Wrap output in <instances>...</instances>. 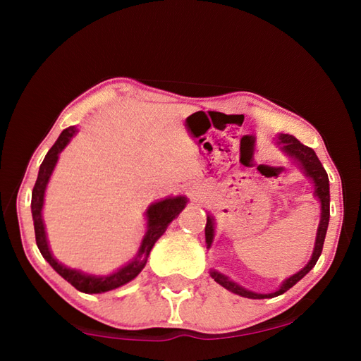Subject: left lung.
<instances>
[{
	"label": "left lung",
	"mask_w": 361,
	"mask_h": 361,
	"mask_svg": "<svg viewBox=\"0 0 361 361\" xmlns=\"http://www.w3.org/2000/svg\"><path fill=\"white\" fill-rule=\"evenodd\" d=\"M279 145L282 146V149L286 152V154L296 159V161L299 162V166L304 169L305 175H307L309 178L314 181L315 195L319 197L320 204H322V219H320V224H319V231H317L314 255H312V258H310V261L307 262V266L301 269V271L295 274V276L286 279L283 285L280 286V290H277L276 293H269V295H259V293L248 291L245 288H242V286H239L237 283L231 282V280L226 276H223V274H219L216 271L210 272L212 279H215L216 283L224 286L226 290H229L232 293H235V295L243 296V298L264 299V298H274V296L283 295L285 291H288L293 285H296L299 280H301L305 276V274H307L310 269H312L317 264V261H319L320 255H322V250H323V242H325L328 221H329V180H328L326 170L323 169L322 162L319 161V157H317V154H315V151L312 148H309V146L302 145L296 137L288 135V133H282V135L279 137ZM213 224H215V223H213L212 216H207V224H205L207 247H210L212 242H213V232H215V229H213Z\"/></svg>",
	"instance_id": "left-lung-1"
}]
</instances>
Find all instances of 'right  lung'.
Instances as JSON below:
<instances>
[{
	"label": "right lung",
	"instance_id": "obj_1",
	"mask_svg": "<svg viewBox=\"0 0 361 361\" xmlns=\"http://www.w3.org/2000/svg\"><path fill=\"white\" fill-rule=\"evenodd\" d=\"M75 132H76V127H68V129H65L62 133H60L57 142L54 143L51 149H49L44 161H42L39 167L38 178H36L33 192H32V215H33V224H35L36 245H38L42 258L56 269L66 282L75 286L76 290L82 293H103V291L118 288L121 285H126L127 282H130V280L135 279L138 274L142 272L152 245H154L159 237L166 232L167 226L173 221V218L180 215V212L185 209L188 200L186 197H183V195H178V197H169V199L161 200V202L152 204L149 209L146 210V218H148V232H146L145 239L142 242V247H140L138 256L132 262H129V264L119 269L118 272L109 274V276H92V274H85L82 271H79V269H71V267L63 266L62 262H59L56 258H54L51 250H49L41 212H42V204H44L46 185L49 178H51L54 167H56L57 164L59 152L65 148L66 143L70 142V138L75 135Z\"/></svg>",
	"mask_w": 361,
	"mask_h": 361
}]
</instances>
